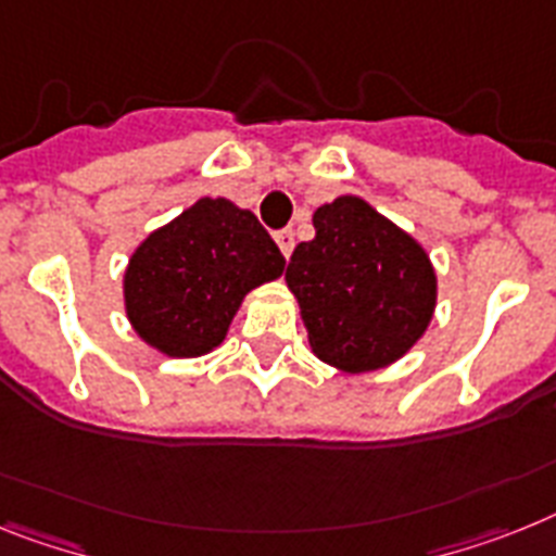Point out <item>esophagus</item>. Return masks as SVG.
Segmentation results:
<instances>
[{
	"instance_id": "34e87169",
	"label": "esophagus",
	"mask_w": 556,
	"mask_h": 556,
	"mask_svg": "<svg viewBox=\"0 0 556 556\" xmlns=\"http://www.w3.org/2000/svg\"><path fill=\"white\" fill-rule=\"evenodd\" d=\"M275 244H278V250H281L283 258H289V255H292V250H295V232H292V229H281V232H275Z\"/></svg>"
}]
</instances>
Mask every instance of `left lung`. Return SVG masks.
<instances>
[{"label": "left lung", "mask_w": 556, "mask_h": 556, "mask_svg": "<svg viewBox=\"0 0 556 556\" xmlns=\"http://www.w3.org/2000/svg\"><path fill=\"white\" fill-rule=\"evenodd\" d=\"M315 238L287 267L312 355L346 375L401 361L429 329L438 273L415 236L361 195H338L312 215Z\"/></svg>", "instance_id": "1"}]
</instances>
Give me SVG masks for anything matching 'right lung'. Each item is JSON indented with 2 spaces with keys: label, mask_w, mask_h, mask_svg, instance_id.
<instances>
[{
  "label": "right lung",
  "mask_w": 556,
  "mask_h": 556,
  "mask_svg": "<svg viewBox=\"0 0 556 556\" xmlns=\"http://www.w3.org/2000/svg\"><path fill=\"white\" fill-rule=\"evenodd\" d=\"M283 255L255 213L229 199H199L132 250L124 312L132 332L167 357L222 346L244 298L283 275Z\"/></svg>",
  "instance_id": "obj_1"
}]
</instances>
